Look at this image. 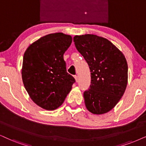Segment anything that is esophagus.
<instances>
[{"mask_svg":"<svg viewBox=\"0 0 146 146\" xmlns=\"http://www.w3.org/2000/svg\"><path fill=\"white\" fill-rule=\"evenodd\" d=\"M74 78H75V82H78L79 79H78V76H77V75H75Z\"/></svg>","mask_w":146,"mask_h":146,"instance_id":"esophagus-1","label":"esophagus"}]
</instances>
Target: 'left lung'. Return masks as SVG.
Returning <instances> with one entry per match:
<instances>
[{"label": "left lung", "mask_w": 146, "mask_h": 146, "mask_svg": "<svg viewBox=\"0 0 146 146\" xmlns=\"http://www.w3.org/2000/svg\"><path fill=\"white\" fill-rule=\"evenodd\" d=\"M75 47L89 65L91 85L84 93L86 108L94 114L111 110L124 94L128 65L124 54L111 42L94 34L75 36Z\"/></svg>", "instance_id": "8db88e82"}]
</instances>
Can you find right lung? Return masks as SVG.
Segmentation results:
<instances>
[{
  "instance_id": "right-lung-1",
  "label": "right lung",
  "mask_w": 146,
  "mask_h": 146,
  "mask_svg": "<svg viewBox=\"0 0 146 146\" xmlns=\"http://www.w3.org/2000/svg\"><path fill=\"white\" fill-rule=\"evenodd\" d=\"M72 37L58 32L46 35L29 46L23 55L22 80L35 104L47 110L61 106L75 80L67 73L63 54Z\"/></svg>"
}]
</instances>
